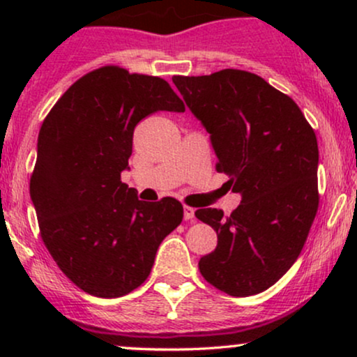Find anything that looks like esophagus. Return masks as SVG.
<instances>
[{"mask_svg":"<svg viewBox=\"0 0 357 357\" xmlns=\"http://www.w3.org/2000/svg\"><path fill=\"white\" fill-rule=\"evenodd\" d=\"M183 211H184V220H192V218H195V208L186 206V204H184Z\"/></svg>","mask_w":357,"mask_h":357,"instance_id":"34e87169","label":"esophagus"}]
</instances>
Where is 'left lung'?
<instances>
[{"label":"left lung","mask_w":357,"mask_h":357,"mask_svg":"<svg viewBox=\"0 0 357 357\" xmlns=\"http://www.w3.org/2000/svg\"><path fill=\"white\" fill-rule=\"evenodd\" d=\"M215 149L216 171L241 203L196 218L218 235L198 267L208 284L233 297L272 287L294 265L319 208L317 137L298 105L261 77L236 68L173 77Z\"/></svg>","instance_id":"1"}]
</instances>
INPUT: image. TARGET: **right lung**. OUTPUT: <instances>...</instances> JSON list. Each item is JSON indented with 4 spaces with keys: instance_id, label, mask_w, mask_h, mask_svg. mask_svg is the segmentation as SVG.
Returning <instances> with one entry per match:
<instances>
[{
    "instance_id": "obj_1",
    "label": "right lung",
    "mask_w": 357,
    "mask_h": 357,
    "mask_svg": "<svg viewBox=\"0 0 357 357\" xmlns=\"http://www.w3.org/2000/svg\"><path fill=\"white\" fill-rule=\"evenodd\" d=\"M158 110L184 112L165 79L105 65L72 84L40 129L30 179L40 235L61 272L90 296L137 289L183 221L178 199L141 202L121 181L134 127Z\"/></svg>"
}]
</instances>
